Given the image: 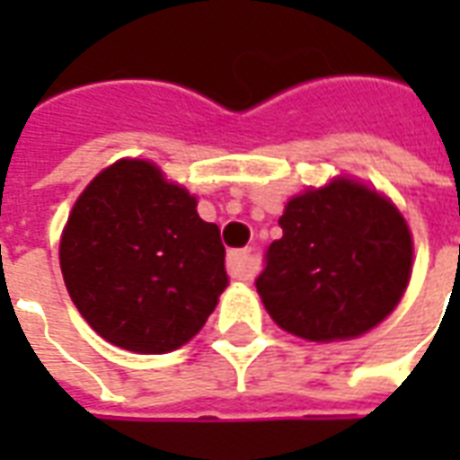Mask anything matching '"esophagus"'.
Segmentation results:
<instances>
[{"label": "esophagus", "mask_w": 460, "mask_h": 460, "mask_svg": "<svg viewBox=\"0 0 460 460\" xmlns=\"http://www.w3.org/2000/svg\"><path fill=\"white\" fill-rule=\"evenodd\" d=\"M226 269H229L231 279L251 280L259 273V259H256V253L251 249L231 251L229 259H226Z\"/></svg>", "instance_id": "1"}]
</instances>
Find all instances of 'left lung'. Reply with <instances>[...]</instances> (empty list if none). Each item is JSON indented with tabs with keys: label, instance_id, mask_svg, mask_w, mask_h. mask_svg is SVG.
<instances>
[{
	"label": "left lung",
	"instance_id": "left-lung-1",
	"mask_svg": "<svg viewBox=\"0 0 460 460\" xmlns=\"http://www.w3.org/2000/svg\"><path fill=\"white\" fill-rule=\"evenodd\" d=\"M279 224L256 290L280 330L308 342L359 338L404 298L414 239L375 187L338 174L286 201Z\"/></svg>",
	"mask_w": 460,
	"mask_h": 460
}]
</instances>
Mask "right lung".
I'll use <instances>...</instances> for the list:
<instances>
[{"instance_id":"obj_1","label":"right lung","mask_w":460,"mask_h":460,"mask_svg":"<svg viewBox=\"0 0 460 460\" xmlns=\"http://www.w3.org/2000/svg\"><path fill=\"white\" fill-rule=\"evenodd\" d=\"M219 226L150 160L122 157L88 181L58 261L68 296L111 345L164 355L187 345L229 286Z\"/></svg>"}]
</instances>
